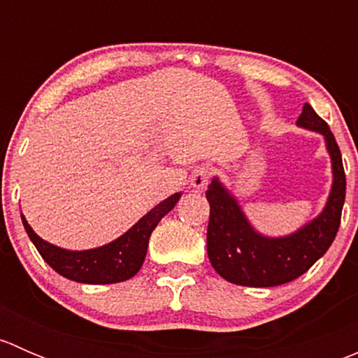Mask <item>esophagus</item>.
Returning a JSON list of instances; mask_svg holds the SVG:
<instances>
[{
	"label": "esophagus",
	"mask_w": 358,
	"mask_h": 358,
	"mask_svg": "<svg viewBox=\"0 0 358 358\" xmlns=\"http://www.w3.org/2000/svg\"><path fill=\"white\" fill-rule=\"evenodd\" d=\"M211 169L209 168H197L196 171H194L192 178H190V182H192V187L197 190H202L206 185H208L209 178H211Z\"/></svg>",
	"instance_id": "34e87169"
}]
</instances>
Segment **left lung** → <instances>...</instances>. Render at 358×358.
Masks as SVG:
<instances>
[{"instance_id":"left-lung-1","label":"left lung","mask_w":358,"mask_h":358,"mask_svg":"<svg viewBox=\"0 0 358 358\" xmlns=\"http://www.w3.org/2000/svg\"><path fill=\"white\" fill-rule=\"evenodd\" d=\"M296 124L326 136L333 159V190L326 209L292 236L282 239L262 237L251 229L236 199L213 180L206 190L209 202L208 256L213 268L229 282L246 287H272L291 282L326 255L341 223L346 176L341 152L327 122L305 103Z\"/></svg>"}]
</instances>
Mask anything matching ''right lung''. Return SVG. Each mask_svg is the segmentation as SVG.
<instances>
[{"label": "right lung", "mask_w": 358, "mask_h": 358, "mask_svg": "<svg viewBox=\"0 0 358 358\" xmlns=\"http://www.w3.org/2000/svg\"><path fill=\"white\" fill-rule=\"evenodd\" d=\"M178 199L180 194H173L171 197L150 209L124 236L107 246L90 249V251H67L53 246L36 236L24 216L22 223L29 239L32 241L43 259L62 277L83 284H115L131 279L142 268L150 234L162 216L175 208Z\"/></svg>", "instance_id": "right-lung-1"}]
</instances>
